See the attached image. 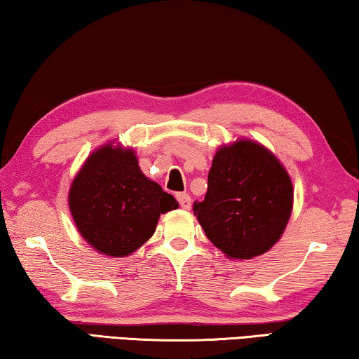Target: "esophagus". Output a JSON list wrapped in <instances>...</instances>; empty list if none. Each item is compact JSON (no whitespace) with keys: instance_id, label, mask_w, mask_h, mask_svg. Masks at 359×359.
<instances>
[{"instance_id":"obj_1","label":"esophagus","mask_w":359,"mask_h":359,"mask_svg":"<svg viewBox=\"0 0 359 359\" xmlns=\"http://www.w3.org/2000/svg\"><path fill=\"white\" fill-rule=\"evenodd\" d=\"M177 201H179L182 209H185V210H190L191 209V198H190V194L179 193L177 194Z\"/></svg>"}]
</instances>
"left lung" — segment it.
Here are the masks:
<instances>
[{"instance_id":"1","label":"left lung","mask_w":359,"mask_h":359,"mask_svg":"<svg viewBox=\"0 0 359 359\" xmlns=\"http://www.w3.org/2000/svg\"><path fill=\"white\" fill-rule=\"evenodd\" d=\"M293 209V185L263 145L239 139L212 160L204 201L193 210L208 239L234 259H250L276 244Z\"/></svg>"}]
</instances>
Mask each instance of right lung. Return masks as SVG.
<instances>
[{
	"label": "right lung",
	"instance_id": "add662e5",
	"mask_svg": "<svg viewBox=\"0 0 359 359\" xmlns=\"http://www.w3.org/2000/svg\"><path fill=\"white\" fill-rule=\"evenodd\" d=\"M71 215L82 238L109 257H128L155 233L158 218L179 208L172 194L142 174L135 150L109 142L72 180Z\"/></svg>",
	"mask_w": 359,
	"mask_h": 359
}]
</instances>
